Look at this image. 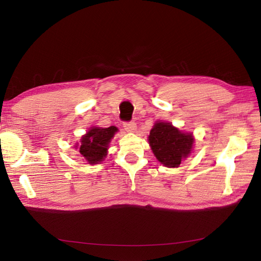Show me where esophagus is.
<instances>
[{"mask_svg":"<svg viewBox=\"0 0 261 261\" xmlns=\"http://www.w3.org/2000/svg\"><path fill=\"white\" fill-rule=\"evenodd\" d=\"M124 128L127 130V132H135L136 130V124L135 121H126V123H124Z\"/></svg>","mask_w":261,"mask_h":261,"instance_id":"obj_1","label":"esophagus"}]
</instances>
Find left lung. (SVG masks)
<instances>
[{
	"label": "left lung",
	"mask_w": 261,
	"mask_h": 261,
	"mask_svg": "<svg viewBox=\"0 0 261 261\" xmlns=\"http://www.w3.org/2000/svg\"><path fill=\"white\" fill-rule=\"evenodd\" d=\"M148 143L162 164L177 167L192 152L194 138L191 133H182L171 123L156 121L149 132Z\"/></svg>",
	"instance_id": "obj_1"
}]
</instances>
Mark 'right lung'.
I'll list each match as a JSON object with an SVG mask.
<instances>
[{
	"label": "right lung",
	"mask_w": 261,
	"mask_h": 261,
	"mask_svg": "<svg viewBox=\"0 0 261 261\" xmlns=\"http://www.w3.org/2000/svg\"><path fill=\"white\" fill-rule=\"evenodd\" d=\"M117 130L118 128L115 126L107 128L91 127L87 134L82 137L80 145H78L79 153L91 165L100 163L106 158L109 143Z\"/></svg>",
	"instance_id": "right-lung-1"
}]
</instances>
